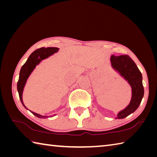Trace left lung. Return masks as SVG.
I'll return each instance as SVG.
<instances>
[{
	"label": "left lung",
	"mask_w": 157,
	"mask_h": 157,
	"mask_svg": "<svg viewBox=\"0 0 157 157\" xmlns=\"http://www.w3.org/2000/svg\"><path fill=\"white\" fill-rule=\"evenodd\" d=\"M112 68L128 82L132 88V98L129 104L119 111L117 119H123L134 113L140 105L144 96L142 75L137 65L128 55L113 56L111 57Z\"/></svg>",
	"instance_id": "8db88e82"
}]
</instances>
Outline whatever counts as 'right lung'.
Returning a JSON list of instances; mask_svg holds the SVG:
<instances>
[{"mask_svg":"<svg viewBox=\"0 0 157 157\" xmlns=\"http://www.w3.org/2000/svg\"><path fill=\"white\" fill-rule=\"evenodd\" d=\"M59 48H56V47H48V48L42 47L39 49L36 50L35 51L33 52L32 54L29 55L27 61H26L25 63V64L22 66L21 70H20L19 80L17 82V91L19 93L20 101H21L22 105L26 109H28V108L26 107L24 105V103L23 102L22 96H23V89H24L25 85L26 84V82H27L28 78L29 77V75H31L32 71H34V69L36 68V65H38L39 63L42 61V60L47 59L50 56H51L52 55H54L55 53L59 51ZM30 112L33 115H34L38 118L44 119L47 117H48V116L41 115L32 111H30Z\"/></svg>","mask_w":157,"mask_h":157,"instance_id":"1","label":"right lung"}]
</instances>
